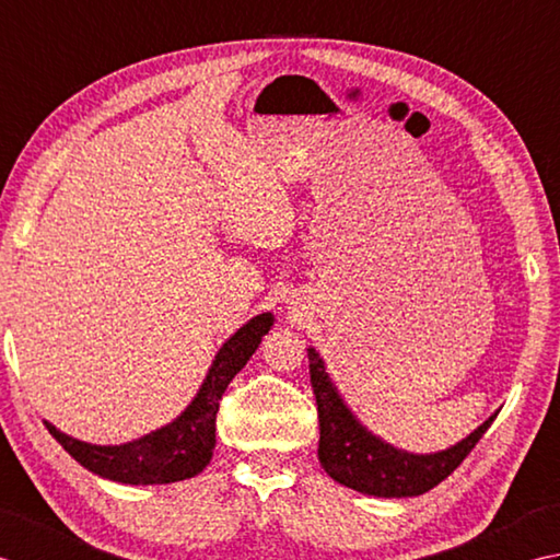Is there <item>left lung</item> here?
Here are the masks:
<instances>
[{"instance_id":"left-lung-1","label":"left lung","mask_w":560,"mask_h":560,"mask_svg":"<svg viewBox=\"0 0 560 560\" xmlns=\"http://www.w3.org/2000/svg\"><path fill=\"white\" fill-rule=\"evenodd\" d=\"M312 389L318 406V462L334 481L343 483L358 493L376 498H413L442 483L476 442L486 435L495 416H490L469 438L456 442L454 447L435 454H410L392 447L360 425L352 410L340 398L334 382L328 380L324 360L310 348Z\"/></svg>"}]
</instances>
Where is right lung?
<instances>
[{
	"mask_svg": "<svg viewBox=\"0 0 560 560\" xmlns=\"http://www.w3.org/2000/svg\"><path fill=\"white\" fill-rule=\"evenodd\" d=\"M272 322L276 318L266 312L238 328L217 352L212 368L190 406L174 423L159 428L150 435L125 444H113V447L110 444L101 447V444H89L65 435L52 423H45V428L84 469L94 471L101 478H110V481L154 486L186 481V478L198 476L212 459L220 398L234 380V374L254 355L260 346V338L268 334Z\"/></svg>",
	"mask_w": 560,
	"mask_h": 560,
	"instance_id": "add662e5",
	"label": "right lung"
}]
</instances>
